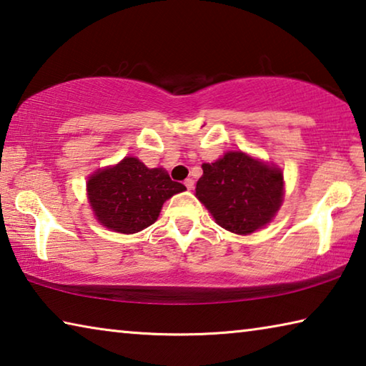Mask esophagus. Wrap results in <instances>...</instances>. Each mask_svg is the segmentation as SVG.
<instances>
[{
    "label": "esophagus",
    "instance_id": "1",
    "mask_svg": "<svg viewBox=\"0 0 366 366\" xmlns=\"http://www.w3.org/2000/svg\"><path fill=\"white\" fill-rule=\"evenodd\" d=\"M185 187H187V190H192V189H194V179H185Z\"/></svg>",
    "mask_w": 366,
    "mask_h": 366
}]
</instances>
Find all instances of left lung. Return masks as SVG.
I'll return each mask as SVG.
<instances>
[{"instance_id":"left-lung-1","label":"left lung","mask_w":366,"mask_h":366,"mask_svg":"<svg viewBox=\"0 0 366 366\" xmlns=\"http://www.w3.org/2000/svg\"><path fill=\"white\" fill-rule=\"evenodd\" d=\"M202 169L195 195L226 231L247 235L274 218L284 195L280 168L244 152H227Z\"/></svg>"}]
</instances>
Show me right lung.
Masks as SVG:
<instances>
[{
    "label": "right lung",
    "mask_w": 366,
    "mask_h": 366,
    "mask_svg": "<svg viewBox=\"0 0 366 366\" xmlns=\"http://www.w3.org/2000/svg\"><path fill=\"white\" fill-rule=\"evenodd\" d=\"M185 185L171 181L163 168L150 169L140 159L126 157L121 163L98 169L86 182L89 202L104 227L135 234L158 219L163 203Z\"/></svg>",
    "instance_id": "right-lung-1"
}]
</instances>
